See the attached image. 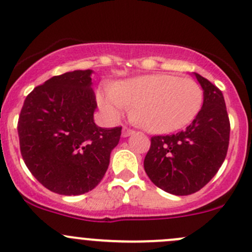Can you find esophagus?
Segmentation results:
<instances>
[{"label": "esophagus", "mask_w": 252, "mask_h": 252, "mask_svg": "<svg viewBox=\"0 0 252 252\" xmlns=\"http://www.w3.org/2000/svg\"><path fill=\"white\" fill-rule=\"evenodd\" d=\"M134 133H135V130L128 128V126H123V129H122V136H123V138H128V136H130L131 134Z\"/></svg>", "instance_id": "obj_1"}]
</instances>
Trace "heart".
<instances>
[{
  "label": "heart",
  "mask_w": 252,
  "mask_h": 252,
  "mask_svg": "<svg viewBox=\"0 0 252 252\" xmlns=\"http://www.w3.org/2000/svg\"><path fill=\"white\" fill-rule=\"evenodd\" d=\"M202 101L199 83L172 74L131 78L98 97L100 107L112 118L134 107L131 117L151 133H169L188 126L201 110Z\"/></svg>",
  "instance_id": "heart-1"
}]
</instances>
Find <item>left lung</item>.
I'll return each mask as SVG.
<instances>
[{"label": "left lung", "instance_id": "1", "mask_svg": "<svg viewBox=\"0 0 252 252\" xmlns=\"http://www.w3.org/2000/svg\"><path fill=\"white\" fill-rule=\"evenodd\" d=\"M204 90V103L187 129L151 138L144 168L156 187L184 196L204 188L220 168L229 145L230 123L217 86L194 73Z\"/></svg>", "mask_w": 252, "mask_h": 252}]
</instances>
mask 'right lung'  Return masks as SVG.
<instances>
[{
  "mask_svg": "<svg viewBox=\"0 0 252 252\" xmlns=\"http://www.w3.org/2000/svg\"><path fill=\"white\" fill-rule=\"evenodd\" d=\"M93 70L56 75L27 96L18 121L22 157L32 174L48 190L81 195L102 180L122 126L101 128Z\"/></svg>",
  "mask_w": 252,
  "mask_h": 252,
  "instance_id": "1",
  "label": "right lung"
}]
</instances>
